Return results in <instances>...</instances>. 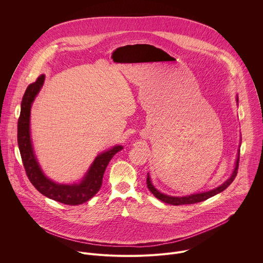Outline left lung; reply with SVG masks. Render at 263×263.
I'll return each mask as SVG.
<instances>
[{
	"instance_id": "left-lung-1",
	"label": "left lung",
	"mask_w": 263,
	"mask_h": 263,
	"mask_svg": "<svg viewBox=\"0 0 263 263\" xmlns=\"http://www.w3.org/2000/svg\"><path fill=\"white\" fill-rule=\"evenodd\" d=\"M236 103H238V97L236 96ZM241 141V138H240ZM239 147H240V143H239ZM239 151L240 149L238 148V153H237V157H236V161H235V165H234V170L231 174V176L224 181L222 184H220L219 186L215 187V189L208 191V192H202V193H198V194H193L190 196H183V197H174V196H170V195H165L161 192H159L156 187L153 185L151 177H149L148 173H147V178H146V186L148 191L151 192L158 200L166 203V204H171V205H185V204H195V203H199V202H203L221 192H223L227 187L233 182V180L235 179L236 175H237V170H238V163H239Z\"/></svg>"
}]
</instances>
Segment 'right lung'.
Wrapping results in <instances>:
<instances>
[{"instance_id": "add662e5", "label": "right lung", "mask_w": 263, "mask_h": 263, "mask_svg": "<svg viewBox=\"0 0 263 263\" xmlns=\"http://www.w3.org/2000/svg\"><path fill=\"white\" fill-rule=\"evenodd\" d=\"M45 78V74H41L34 83L27 87L21 103V115L17 122V143L22 160L30 182L41 194L62 204L80 205L90 200L100 191L109 161L118 152L122 151L123 145H115L100 153L78 183L62 184L48 178L35 155L30 130L32 104L41 91Z\"/></svg>"}]
</instances>
